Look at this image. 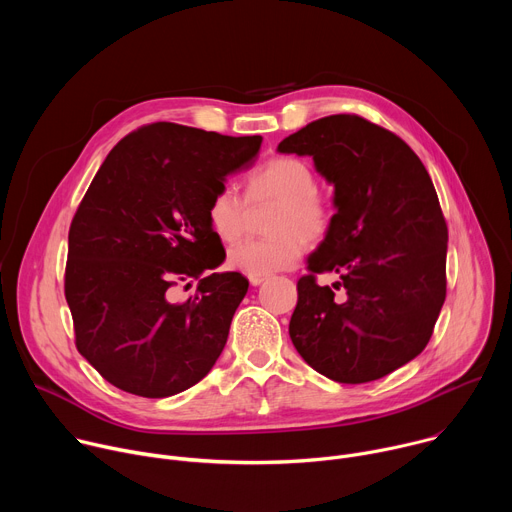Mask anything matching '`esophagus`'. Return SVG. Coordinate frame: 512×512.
I'll return each instance as SVG.
<instances>
[{
    "instance_id": "obj_1",
    "label": "esophagus",
    "mask_w": 512,
    "mask_h": 512,
    "mask_svg": "<svg viewBox=\"0 0 512 512\" xmlns=\"http://www.w3.org/2000/svg\"><path fill=\"white\" fill-rule=\"evenodd\" d=\"M265 279H267V277H263V275H249L251 285H261Z\"/></svg>"
}]
</instances>
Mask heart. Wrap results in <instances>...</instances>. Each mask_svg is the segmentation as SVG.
<instances>
[{
	"label": "heart",
	"instance_id": "obj_1",
	"mask_svg": "<svg viewBox=\"0 0 512 512\" xmlns=\"http://www.w3.org/2000/svg\"><path fill=\"white\" fill-rule=\"evenodd\" d=\"M249 204L277 202L271 214L269 239L235 245L227 261L245 275H271L294 267L306 251V241H322L332 227V206L318 192L314 168L294 156H277L255 168L245 180ZM210 231L223 243L243 237L247 206L231 188L216 190L206 204Z\"/></svg>",
	"mask_w": 512,
	"mask_h": 512
}]
</instances>
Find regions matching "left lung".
Wrapping results in <instances>:
<instances>
[{
  "instance_id": "left-lung-1",
  "label": "left lung",
  "mask_w": 512,
  "mask_h": 512,
  "mask_svg": "<svg viewBox=\"0 0 512 512\" xmlns=\"http://www.w3.org/2000/svg\"><path fill=\"white\" fill-rule=\"evenodd\" d=\"M277 152L312 156L336 206L298 281L289 338L336 383L377 381L421 354L446 300L448 227L433 182L401 137L348 113L308 123ZM318 272L339 281L318 286Z\"/></svg>"
}]
</instances>
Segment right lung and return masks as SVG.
Returning a JSON list of instances; mask_svg holds the SVG:
<instances>
[{
  "label": "right lung",
  "mask_w": 512,
  "mask_h": 512,
  "mask_svg": "<svg viewBox=\"0 0 512 512\" xmlns=\"http://www.w3.org/2000/svg\"><path fill=\"white\" fill-rule=\"evenodd\" d=\"M261 141L160 121L123 137L93 178L68 231L64 296L79 352L117 389L164 399L221 356L249 281L206 273L225 261L206 204ZM188 278L197 294L174 303Z\"/></svg>",
  "instance_id": "obj_1"
}]
</instances>
